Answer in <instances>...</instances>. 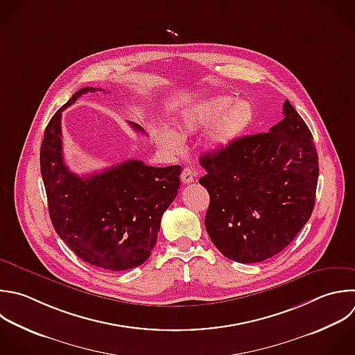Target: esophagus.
I'll return each mask as SVG.
<instances>
[{
    "label": "esophagus",
    "instance_id": "obj_1",
    "mask_svg": "<svg viewBox=\"0 0 355 355\" xmlns=\"http://www.w3.org/2000/svg\"><path fill=\"white\" fill-rule=\"evenodd\" d=\"M180 179L184 184H189L191 182H194V172L191 168L186 166L183 171H182V175H180Z\"/></svg>",
    "mask_w": 355,
    "mask_h": 355
}]
</instances>
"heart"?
<instances>
[{
    "label": "heart",
    "instance_id": "heart-1",
    "mask_svg": "<svg viewBox=\"0 0 355 355\" xmlns=\"http://www.w3.org/2000/svg\"><path fill=\"white\" fill-rule=\"evenodd\" d=\"M255 108L248 100H237L227 94H218L202 100L183 111L178 129L182 136L201 132L213 126L208 144L214 150H223L236 143L254 123ZM159 144L169 153L183 150V139L172 129L164 128L158 133Z\"/></svg>",
    "mask_w": 355,
    "mask_h": 355
}]
</instances>
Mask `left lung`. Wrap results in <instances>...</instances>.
Wrapping results in <instances>:
<instances>
[{
	"mask_svg": "<svg viewBox=\"0 0 355 355\" xmlns=\"http://www.w3.org/2000/svg\"><path fill=\"white\" fill-rule=\"evenodd\" d=\"M266 133L240 137L200 157L209 194L205 229L215 247L241 263L283 251L308 222L318 184L312 135L288 100Z\"/></svg>",
	"mask_w": 355,
	"mask_h": 355,
	"instance_id": "1",
	"label": "left lung"
}]
</instances>
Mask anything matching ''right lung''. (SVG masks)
<instances>
[{"label":"right lung","instance_id":"1","mask_svg":"<svg viewBox=\"0 0 355 355\" xmlns=\"http://www.w3.org/2000/svg\"><path fill=\"white\" fill-rule=\"evenodd\" d=\"M97 90L103 89L76 92L51 118L42 143L40 169L58 236L82 261L118 272L136 268L150 257L161 218L178 196L182 168H154L128 159L89 176L71 172L62 155V111L82 94Z\"/></svg>","mask_w":355,"mask_h":355}]
</instances>
